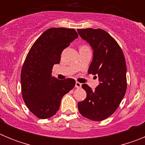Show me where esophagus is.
Returning a JSON list of instances; mask_svg holds the SVG:
<instances>
[{
    "mask_svg": "<svg viewBox=\"0 0 145 145\" xmlns=\"http://www.w3.org/2000/svg\"><path fill=\"white\" fill-rule=\"evenodd\" d=\"M81 86H82V84H80V83H79V82H75V87H76V88H80V87H81Z\"/></svg>",
    "mask_w": 145,
    "mask_h": 145,
    "instance_id": "34e87169",
    "label": "esophagus"
}]
</instances>
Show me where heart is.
Here are the masks:
<instances>
[{"label": "heart", "instance_id": "b5f03b06", "mask_svg": "<svg viewBox=\"0 0 145 145\" xmlns=\"http://www.w3.org/2000/svg\"><path fill=\"white\" fill-rule=\"evenodd\" d=\"M84 46H81V47H84Z\"/></svg>", "mask_w": 145, "mask_h": 145}]
</instances>
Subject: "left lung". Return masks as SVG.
<instances>
[{"label":"left lung","mask_w":145,"mask_h":145,"mask_svg":"<svg viewBox=\"0 0 145 145\" xmlns=\"http://www.w3.org/2000/svg\"><path fill=\"white\" fill-rule=\"evenodd\" d=\"M78 34L93 51L88 74L98 76L100 84L92 91L87 84L82 88L86 98L78 103L82 116L101 121L117 110L127 88L126 65L122 49L110 35L102 29H78Z\"/></svg>","instance_id":"1"}]
</instances>
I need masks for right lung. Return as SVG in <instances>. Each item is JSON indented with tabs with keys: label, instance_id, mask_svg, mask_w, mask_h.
I'll use <instances>...</instances> for the list:
<instances>
[{
	"label": "right lung",
	"instance_id": "obj_1",
	"mask_svg": "<svg viewBox=\"0 0 145 145\" xmlns=\"http://www.w3.org/2000/svg\"><path fill=\"white\" fill-rule=\"evenodd\" d=\"M78 37L74 29H46L29 49L21 71L23 100L29 111L40 119L52 117L59 110L61 98L72 90L75 80H58L52 68L60 62L61 52Z\"/></svg>",
	"mask_w": 145,
	"mask_h": 145
}]
</instances>
